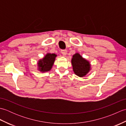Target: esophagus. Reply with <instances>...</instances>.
Wrapping results in <instances>:
<instances>
[{"mask_svg": "<svg viewBox=\"0 0 126 126\" xmlns=\"http://www.w3.org/2000/svg\"><path fill=\"white\" fill-rule=\"evenodd\" d=\"M61 53L63 56H65L66 55V53H67V51H66V50H62Z\"/></svg>", "mask_w": 126, "mask_h": 126, "instance_id": "1", "label": "esophagus"}]
</instances>
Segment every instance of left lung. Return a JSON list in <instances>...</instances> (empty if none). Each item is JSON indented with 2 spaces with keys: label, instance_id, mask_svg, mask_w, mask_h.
Here are the masks:
<instances>
[{
  "label": "left lung",
  "instance_id": "8db88e82",
  "mask_svg": "<svg viewBox=\"0 0 126 126\" xmlns=\"http://www.w3.org/2000/svg\"><path fill=\"white\" fill-rule=\"evenodd\" d=\"M71 63L74 73L79 77L85 76L90 70V64L89 62L83 58L78 53L73 55Z\"/></svg>",
  "mask_w": 126,
  "mask_h": 126
}]
</instances>
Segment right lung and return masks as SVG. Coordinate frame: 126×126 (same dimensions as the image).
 Returning a JSON list of instances; mask_svg holds the SVG:
<instances>
[{
    "label": "right lung",
    "mask_w": 126,
    "mask_h": 126,
    "mask_svg": "<svg viewBox=\"0 0 126 126\" xmlns=\"http://www.w3.org/2000/svg\"><path fill=\"white\" fill-rule=\"evenodd\" d=\"M56 57L55 53H47L42 60L38 61V70L42 72L50 71L54 63Z\"/></svg>",
    "instance_id": "add662e5"
}]
</instances>
